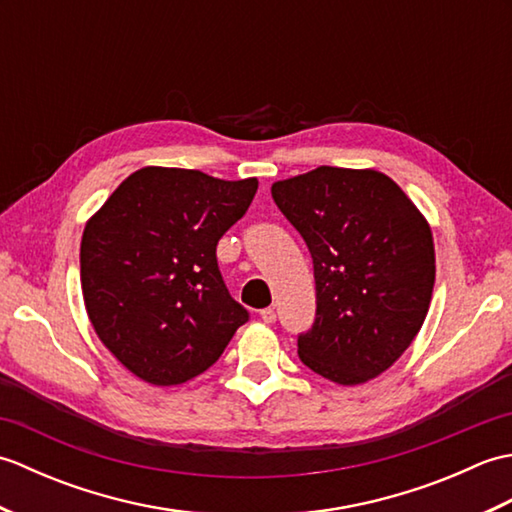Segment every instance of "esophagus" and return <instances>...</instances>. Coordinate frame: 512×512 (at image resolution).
<instances>
[{
  "label": "esophagus",
  "mask_w": 512,
  "mask_h": 512,
  "mask_svg": "<svg viewBox=\"0 0 512 512\" xmlns=\"http://www.w3.org/2000/svg\"><path fill=\"white\" fill-rule=\"evenodd\" d=\"M259 317H262L264 323H275L277 321V312H275V308H264L262 312H259Z\"/></svg>",
  "instance_id": "1"
}]
</instances>
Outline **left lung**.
<instances>
[{"instance_id": "left-lung-1", "label": "left lung", "mask_w": 512, "mask_h": 512, "mask_svg": "<svg viewBox=\"0 0 512 512\" xmlns=\"http://www.w3.org/2000/svg\"><path fill=\"white\" fill-rule=\"evenodd\" d=\"M273 200L306 242L317 317L299 358L339 385L394 365L427 317L436 255L427 220L372 169L319 167L273 184Z\"/></svg>"}]
</instances>
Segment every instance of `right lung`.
<instances>
[{"mask_svg":"<svg viewBox=\"0 0 512 512\" xmlns=\"http://www.w3.org/2000/svg\"><path fill=\"white\" fill-rule=\"evenodd\" d=\"M255 191V178L145 167L85 226V308L107 350L145 383L169 387L206 372L248 321L215 248Z\"/></svg>","mask_w":512,"mask_h":512,"instance_id":"right-lung-1","label":"right lung"}]
</instances>
